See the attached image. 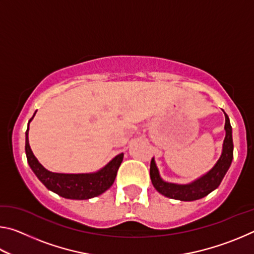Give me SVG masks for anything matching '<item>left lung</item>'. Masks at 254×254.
Instances as JSON below:
<instances>
[{
    "label": "left lung",
    "instance_id": "left-lung-1",
    "mask_svg": "<svg viewBox=\"0 0 254 254\" xmlns=\"http://www.w3.org/2000/svg\"><path fill=\"white\" fill-rule=\"evenodd\" d=\"M224 112V111H223ZM225 115V137L223 141L221 157L216 163L210 168L207 173L201 175L200 177L196 178L188 184H175L168 183L163 180L159 173V169L156 165V160L152 158L150 163V178L153 187L161 195L168 197V198L182 200V201H191L203 198L207 196L209 192L215 190L223 178L229 170L232 160H233V137H232V127L230 119L224 112Z\"/></svg>",
    "mask_w": 254,
    "mask_h": 254
}]
</instances>
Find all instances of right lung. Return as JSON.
I'll use <instances>...</instances> for the list:
<instances>
[{
  "label": "right lung",
  "instance_id": "add662e5",
  "mask_svg": "<svg viewBox=\"0 0 254 254\" xmlns=\"http://www.w3.org/2000/svg\"><path fill=\"white\" fill-rule=\"evenodd\" d=\"M37 112V111H36ZM30 119L25 132V154L28 163L38 179L56 194L68 199H89L103 194L113 185L119 167L123 161L124 153L115 156L112 160L95 173L86 174H59L47 170L34 157L29 144V126L36 115Z\"/></svg>",
  "mask_w": 254,
  "mask_h": 254
}]
</instances>
